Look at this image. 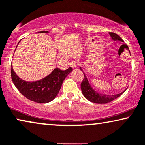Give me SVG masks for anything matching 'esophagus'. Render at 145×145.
Here are the masks:
<instances>
[{"label":"esophagus","mask_w":145,"mask_h":145,"mask_svg":"<svg viewBox=\"0 0 145 145\" xmlns=\"http://www.w3.org/2000/svg\"><path fill=\"white\" fill-rule=\"evenodd\" d=\"M70 66L72 67V68H77V64L75 62H70Z\"/></svg>","instance_id":"esophagus-1"}]
</instances>
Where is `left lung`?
<instances>
[{"mask_svg": "<svg viewBox=\"0 0 145 145\" xmlns=\"http://www.w3.org/2000/svg\"><path fill=\"white\" fill-rule=\"evenodd\" d=\"M112 39V40L114 41H121L124 42L123 39L120 37L119 35H118L117 34L114 33L110 32L109 33ZM79 69L82 71L83 75H84V78L82 83H81V89L82 91V93L84 97L88 100V101L92 102V103H97V104H106L110 102L114 101V99H117L121 96L125 91H126V89L125 91H123V92L119 94H116V95H104V94H101L98 93L97 91H96L94 89L91 85L89 83L88 79H87L85 73L83 72V69L79 67Z\"/></svg>", "mask_w": 145, "mask_h": 145, "instance_id": "obj_1", "label": "left lung"}]
</instances>
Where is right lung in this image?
Returning a JSON list of instances; mask_svg holds the SVG:
<instances>
[{
    "label": "right lung",
    "instance_id": "right-lung-1",
    "mask_svg": "<svg viewBox=\"0 0 145 145\" xmlns=\"http://www.w3.org/2000/svg\"><path fill=\"white\" fill-rule=\"evenodd\" d=\"M38 33H48V31H42ZM72 70V68L64 71L54 68L49 75L40 80L26 81L16 74L12 64L11 76L14 85L24 97L35 103H46L55 99L60 90L63 81Z\"/></svg>",
    "mask_w": 145,
    "mask_h": 145
}]
</instances>
